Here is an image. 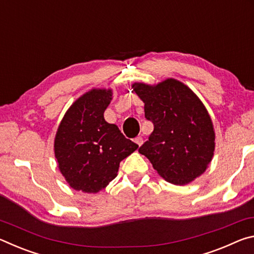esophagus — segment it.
Returning <instances> with one entry per match:
<instances>
[{"label": "esophagus", "instance_id": "1", "mask_svg": "<svg viewBox=\"0 0 254 254\" xmlns=\"http://www.w3.org/2000/svg\"><path fill=\"white\" fill-rule=\"evenodd\" d=\"M134 142L140 147V145L143 143V139L141 136H137V137H135V139H134Z\"/></svg>", "mask_w": 254, "mask_h": 254}]
</instances>
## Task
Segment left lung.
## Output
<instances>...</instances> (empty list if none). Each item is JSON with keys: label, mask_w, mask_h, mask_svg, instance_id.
Masks as SVG:
<instances>
[{"label": "left lung", "mask_w": 254, "mask_h": 254, "mask_svg": "<svg viewBox=\"0 0 254 254\" xmlns=\"http://www.w3.org/2000/svg\"><path fill=\"white\" fill-rule=\"evenodd\" d=\"M132 89L154 127L139 152L174 185H187L203 175L214 156L215 131L199 97L175 78L156 85L134 83Z\"/></svg>", "instance_id": "left-lung-1"}]
</instances>
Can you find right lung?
Returning <instances> with one entry per match:
<instances>
[{
	"label": "right lung",
	"mask_w": 254,
	"mask_h": 254,
	"mask_svg": "<svg viewBox=\"0 0 254 254\" xmlns=\"http://www.w3.org/2000/svg\"><path fill=\"white\" fill-rule=\"evenodd\" d=\"M112 95L111 88L86 92L67 110L56 132L58 168L75 190L101 191L118 176L120 162L139 147L105 121Z\"/></svg>",
	"instance_id": "1"
}]
</instances>
